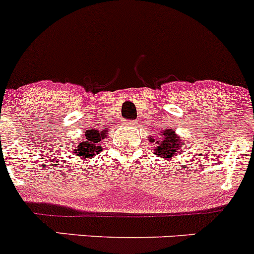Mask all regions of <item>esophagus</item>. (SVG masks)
I'll use <instances>...</instances> for the list:
<instances>
[{"instance_id": "obj_1", "label": "esophagus", "mask_w": 254, "mask_h": 254, "mask_svg": "<svg viewBox=\"0 0 254 254\" xmlns=\"http://www.w3.org/2000/svg\"><path fill=\"white\" fill-rule=\"evenodd\" d=\"M126 124L128 125V126H134V125H135V124H134V121H127Z\"/></svg>"}]
</instances>
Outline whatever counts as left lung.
I'll list each match as a JSON object with an SVG mask.
<instances>
[{
	"label": "left lung",
	"instance_id": "obj_1",
	"mask_svg": "<svg viewBox=\"0 0 254 254\" xmlns=\"http://www.w3.org/2000/svg\"><path fill=\"white\" fill-rule=\"evenodd\" d=\"M161 135H158L156 139L154 138H149V142L153 143L154 146V154L158 156L159 159H164V160H171L174 156L179 154L185 143L181 140V137L176 134V130L166 128L165 130L160 132Z\"/></svg>",
	"mask_w": 254,
	"mask_h": 254
}]
</instances>
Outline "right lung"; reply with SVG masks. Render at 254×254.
<instances>
[{"mask_svg": "<svg viewBox=\"0 0 254 254\" xmlns=\"http://www.w3.org/2000/svg\"><path fill=\"white\" fill-rule=\"evenodd\" d=\"M106 138V129L104 128V130L95 129V128H89L84 132V137L83 140L79 143L74 151L75 156L79 159H88L95 158L96 154H100L103 151V146L101 142Z\"/></svg>", "mask_w": 254, "mask_h": 254, "instance_id": "right-lung-1", "label": "right lung"}]
</instances>
